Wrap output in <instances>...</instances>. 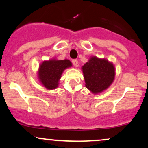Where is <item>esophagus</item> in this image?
<instances>
[{"label": "esophagus", "instance_id": "obj_1", "mask_svg": "<svg viewBox=\"0 0 148 148\" xmlns=\"http://www.w3.org/2000/svg\"><path fill=\"white\" fill-rule=\"evenodd\" d=\"M72 63L74 66L77 67V66H78V60H76V59H74V60H72Z\"/></svg>", "mask_w": 148, "mask_h": 148}]
</instances>
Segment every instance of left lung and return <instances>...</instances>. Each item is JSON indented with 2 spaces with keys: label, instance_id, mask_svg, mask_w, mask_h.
<instances>
[{
  "label": "left lung",
  "instance_id": "left-lung-1",
  "mask_svg": "<svg viewBox=\"0 0 148 148\" xmlns=\"http://www.w3.org/2000/svg\"><path fill=\"white\" fill-rule=\"evenodd\" d=\"M82 69L86 88L93 93L106 90L114 80V66L105 59L92 57Z\"/></svg>",
  "mask_w": 148,
  "mask_h": 148
}]
</instances>
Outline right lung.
Returning a JSON list of instances; mask_svg holds the SVG:
<instances>
[{"instance_id":"obj_1","label":"right lung","mask_w":148,"mask_h":148,"mask_svg":"<svg viewBox=\"0 0 148 148\" xmlns=\"http://www.w3.org/2000/svg\"><path fill=\"white\" fill-rule=\"evenodd\" d=\"M72 66L69 60H50L44 61L39 69V79L47 89H55L58 87V81L64 69Z\"/></svg>"}]
</instances>
